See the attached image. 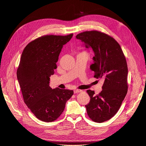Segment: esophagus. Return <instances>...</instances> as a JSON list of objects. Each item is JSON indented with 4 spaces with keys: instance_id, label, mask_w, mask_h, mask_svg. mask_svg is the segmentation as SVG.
Wrapping results in <instances>:
<instances>
[{
    "instance_id": "esophagus-1",
    "label": "esophagus",
    "mask_w": 146,
    "mask_h": 146,
    "mask_svg": "<svg viewBox=\"0 0 146 146\" xmlns=\"http://www.w3.org/2000/svg\"><path fill=\"white\" fill-rule=\"evenodd\" d=\"M82 92V90H78V89H76L74 90V94H77V93H79V92Z\"/></svg>"
}]
</instances>
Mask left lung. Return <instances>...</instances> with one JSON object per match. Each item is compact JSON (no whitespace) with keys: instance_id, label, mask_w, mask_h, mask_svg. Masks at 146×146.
Here are the masks:
<instances>
[{"instance_id":"8db88e82","label":"left lung","mask_w":146,"mask_h":146,"mask_svg":"<svg viewBox=\"0 0 146 146\" xmlns=\"http://www.w3.org/2000/svg\"><path fill=\"white\" fill-rule=\"evenodd\" d=\"M86 48L94 52L90 69L94 77L103 78L99 94L87 91L90 102L86 108L93 121L101 123L111 118L118 111L128 92V66L125 56L117 41L110 36L98 31H86L76 36Z\"/></svg>"}]
</instances>
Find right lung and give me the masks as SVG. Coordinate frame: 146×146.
Returning <instances> with one entry per match:
<instances>
[{
	"label": "right lung",
	"mask_w": 146,
	"mask_h": 146,
	"mask_svg": "<svg viewBox=\"0 0 146 146\" xmlns=\"http://www.w3.org/2000/svg\"><path fill=\"white\" fill-rule=\"evenodd\" d=\"M73 35L38 37L25 47L21 57L17 76L24 102L42 121L56 120L73 95V90L52 89L49 85L50 77L57 68L56 63L61 50Z\"/></svg>",
	"instance_id": "1"
}]
</instances>
